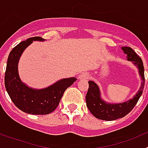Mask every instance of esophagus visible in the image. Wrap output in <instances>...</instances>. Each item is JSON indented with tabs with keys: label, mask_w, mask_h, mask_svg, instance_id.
<instances>
[{
	"label": "esophagus",
	"mask_w": 148,
	"mask_h": 148,
	"mask_svg": "<svg viewBox=\"0 0 148 148\" xmlns=\"http://www.w3.org/2000/svg\"><path fill=\"white\" fill-rule=\"evenodd\" d=\"M89 77H90V75L87 73H82L81 75H78V78L79 79H87Z\"/></svg>",
	"instance_id": "esophagus-1"
}]
</instances>
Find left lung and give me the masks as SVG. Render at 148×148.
<instances>
[{
	"label": "left lung",
	"instance_id": "left-lung-1",
	"mask_svg": "<svg viewBox=\"0 0 148 148\" xmlns=\"http://www.w3.org/2000/svg\"><path fill=\"white\" fill-rule=\"evenodd\" d=\"M124 53L127 54V59L133 63L138 67V73L142 78V84L139 90L133 99L119 104H110L105 102L101 98L100 90L98 85L92 81H89V88L86 95L87 107L95 118L105 121H113L122 118L135 107L138 99L142 95L145 87V69L142 58L128 47H121Z\"/></svg>",
	"mask_w": 148,
	"mask_h": 148
}]
</instances>
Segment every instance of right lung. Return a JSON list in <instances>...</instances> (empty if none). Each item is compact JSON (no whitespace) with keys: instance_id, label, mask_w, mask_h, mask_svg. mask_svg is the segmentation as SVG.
I'll use <instances>...</instances> for the list:
<instances>
[{"instance_id":"add662e5","label":"right lung","mask_w":148,"mask_h":148,"mask_svg":"<svg viewBox=\"0 0 148 148\" xmlns=\"http://www.w3.org/2000/svg\"><path fill=\"white\" fill-rule=\"evenodd\" d=\"M33 40L44 41L41 37L29 38L23 40L10 52L5 72V87L15 106L24 113L32 115H46L56 109L68 87L76 78H63L47 88L36 90L23 84L18 75V61L24 49Z\"/></svg>"}]
</instances>
